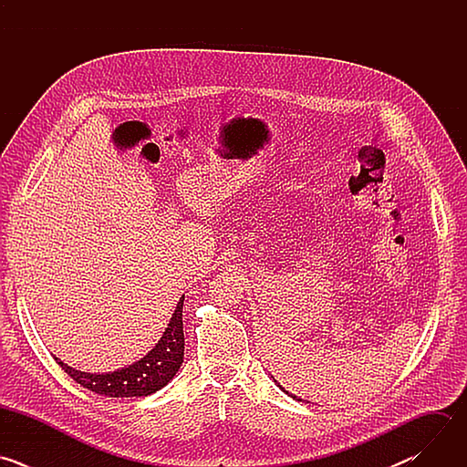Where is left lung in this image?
<instances>
[{
  "label": "left lung",
  "instance_id": "8db88e82",
  "mask_svg": "<svg viewBox=\"0 0 467 467\" xmlns=\"http://www.w3.org/2000/svg\"><path fill=\"white\" fill-rule=\"evenodd\" d=\"M275 384H277V386H279V388H281V389H283V391H286V389H285V388H283V386H281V384H279V382H277V380H275ZM286 393H288V391H286ZM288 395H290V393H288ZM292 397H294V399H297V397H296V395H292ZM297 401H301V399H297Z\"/></svg>",
  "mask_w": 467,
  "mask_h": 467
}]
</instances>
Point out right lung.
Segmentation results:
<instances>
[{"mask_svg":"<svg viewBox=\"0 0 467 467\" xmlns=\"http://www.w3.org/2000/svg\"><path fill=\"white\" fill-rule=\"evenodd\" d=\"M182 301L179 299L175 312L164 330L159 344L139 362L112 373H85L60 362L57 364L68 373L78 384L105 397H146L164 388L179 371L184 357V332H182Z\"/></svg>","mask_w":467,"mask_h":467,"instance_id":"1","label":"right lung"}]
</instances>
